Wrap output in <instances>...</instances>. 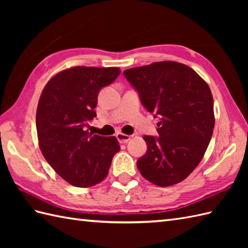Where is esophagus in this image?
Instances as JSON below:
<instances>
[{"mask_svg": "<svg viewBox=\"0 0 248 248\" xmlns=\"http://www.w3.org/2000/svg\"><path fill=\"white\" fill-rule=\"evenodd\" d=\"M116 138H117V140H118V141L120 144H125V143H128V141L130 140V139H131V136L130 135H127V134H123V133H117L116 134Z\"/></svg>", "mask_w": 248, "mask_h": 248, "instance_id": "esophagus-1", "label": "esophagus"}]
</instances>
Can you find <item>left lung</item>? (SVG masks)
I'll list each match as a JSON object with an SVG mask.
<instances>
[{"label":"left lung","mask_w":248,"mask_h":248,"mask_svg":"<svg viewBox=\"0 0 248 248\" xmlns=\"http://www.w3.org/2000/svg\"><path fill=\"white\" fill-rule=\"evenodd\" d=\"M140 103L159 118V136L145 135L146 154L136 162L140 172L159 186L184 180L202 161L214 129L211 91L192 68L176 62L124 70Z\"/></svg>","instance_id":"8db88e82"}]
</instances>
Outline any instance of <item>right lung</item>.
<instances>
[{
	"mask_svg": "<svg viewBox=\"0 0 248 248\" xmlns=\"http://www.w3.org/2000/svg\"><path fill=\"white\" fill-rule=\"evenodd\" d=\"M119 68L73 67L46 83L36 113L39 147L45 159L68 183L88 187L108 176L113 156L120 150L115 136L89 133L96 117L100 89L112 84Z\"/></svg>",
	"mask_w": 248,
	"mask_h": 248,
	"instance_id": "1",
	"label": "right lung"
}]
</instances>
